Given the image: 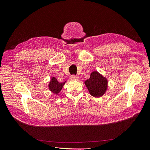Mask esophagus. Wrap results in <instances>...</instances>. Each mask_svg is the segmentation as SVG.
Segmentation results:
<instances>
[{
  "instance_id": "esophagus-1",
  "label": "esophagus",
  "mask_w": 150,
  "mask_h": 150,
  "mask_svg": "<svg viewBox=\"0 0 150 150\" xmlns=\"http://www.w3.org/2000/svg\"><path fill=\"white\" fill-rule=\"evenodd\" d=\"M79 78V77L78 76H74V75H72L70 77V79L71 80H78Z\"/></svg>"
}]
</instances>
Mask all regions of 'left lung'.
<instances>
[{"instance_id":"obj_1","label":"left lung","mask_w":150,"mask_h":150,"mask_svg":"<svg viewBox=\"0 0 150 150\" xmlns=\"http://www.w3.org/2000/svg\"><path fill=\"white\" fill-rule=\"evenodd\" d=\"M89 94L94 98H100L106 93L108 87V81L97 71H94L90 75V78L84 81Z\"/></svg>"}]
</instances>
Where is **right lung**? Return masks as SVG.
Returning a JSON list of instances; mask_svg holds the SVG:
<instances>
[{
  "instance_id": "1",
  "label": "right lung",
  "mask_w": 150,
  "mask_h": 150,
  "mask_svg": "<svg viewBox=\"0 0 150 150\" xmlns=\"http://www.w3.org/2000/svg\"><path fill=\"white\" fill-rule=\"evenodd\" d=\"M66 83V81H65L64 83L58 82L55 77H52L48 84L49 89L51 91V92L53 94H58L61 92V89H62L63 86H64Z\"/></svg>"
}]
</instances>
